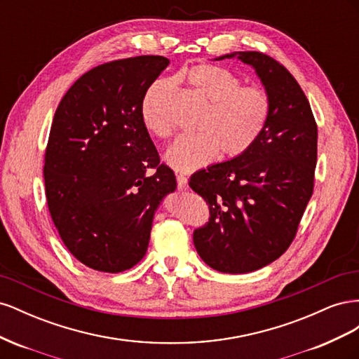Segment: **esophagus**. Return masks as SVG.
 Segmentation results:
<instances>
[{
	"instance_id": "esophagus-1",
	"label": "esophagus",
	"mask_w": 359,
	"mask_h": 359,
	"mask_svg": "<svg viewBox=\"0 0 359 359\" xmlns=\"http://www.w3.org/2000/svg\"><path fill=\"white\" fill-rule=\"evenodd\" d=\"M177 184L180 190H186L189 187V178L186 175H182V173H180V175H177Z\"/></svg>"
}]
</instances>
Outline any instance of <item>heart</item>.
<instances>
[{
  "instance_id": "b5f03b06",
  "label": "heart",
  "mask_w": 359,
  "mask_h": 359,
  "mask_svg": "<svg viewBox=\"0 0 359 359\" xmlns=\"http://www.w3.org/2000/svg\"><path fill=\"white\" fill-rule=\"evenodd\" d=\"M181 78L210 103L201 116V132L182 135L169 147L166 160L172 168L196 170L212 161L219 151L224 157H238L257 142L273 111V102L264 88L241 85L235 73L208 62L186 70ZM173 90L175 82L158 79L149 86L140 104L145 127L160 137L170 136L173 130L166 111Z\"/></svg>"
}]
</instances>
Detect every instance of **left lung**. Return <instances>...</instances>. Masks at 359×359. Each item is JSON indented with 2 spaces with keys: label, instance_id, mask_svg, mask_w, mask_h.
I'll return each mask as SVG.
<instances>
[{
  "label": "left lung",
  "instance_id": "obj_1",
  "mask_svg": "<svg viewBox=\"0 0 359 359\" xmlns=\"http://www.w3.org/2000/svg\"><path fill=\"white\" fill-rule=\"evenodd\" d=\"M238 55L253 66L273 102L264 133L247 153L193 173L189 186L210 208L193 243L220 273H252L274 262L297 235L313 194L318 124L290 72L266 53Z\"/></svg>",
  "mask_w": 359,
  "mask_h": 359
}]
</instances>
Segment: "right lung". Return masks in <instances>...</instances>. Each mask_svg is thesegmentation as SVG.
<instances>
[{
	"label": "right lung",
	"instance_id": "right-lung-1",
	"mask_svg": "<svg viewBox=\"0 0 359 359\" xmlns=\"http://www.w3.org/2000/svg\"><path fill=\"white\" fill-rule=\"evenodd\" d=\"M169 60L104 62L62 97L45 153L50 217L69 252L102 273H123L147 253L160 201L177 189L140 115Z\"/></svg>",
	"mask_w": 359,
	"mask_h": 359
}]
</instances>
